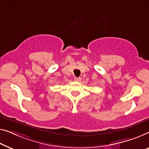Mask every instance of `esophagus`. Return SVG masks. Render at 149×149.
Segmentation results:
<instances>
[{"mask_svg":"<svg viewBox=\"0 0 149 149\" xmlns=\"http://www.w3.org/2000/svg\"><path fill=\"white\" fill-rule=\"evenodd\" d=\"M74 80H75V81H81V77H75Z\"/></svg>","mask_w":149,"mask_h":149,"instance_id":"34e87169","label":"esophagus"}]
</instances>
